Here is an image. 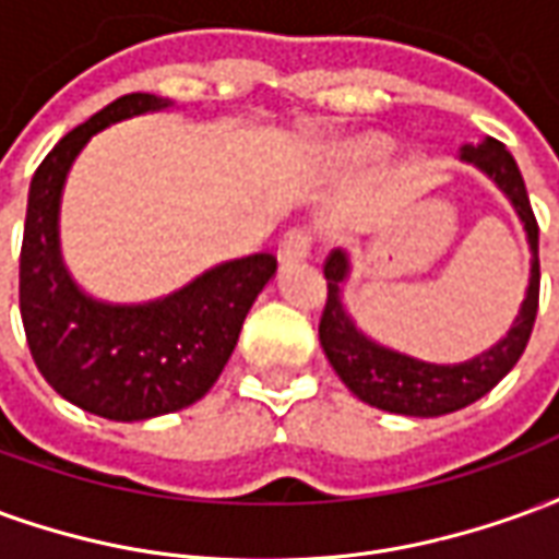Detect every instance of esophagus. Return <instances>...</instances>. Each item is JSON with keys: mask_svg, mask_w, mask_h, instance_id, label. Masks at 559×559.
<instances>
[{"mask_svg": "<svg viewBox=\"0 0 559 559\" xmlns=\"http://www.w3.org/2000/svg\"><path fill=\"white\" fill-rule=\"evenodd\" d=\"M311 245H314V230L311 227H293L281 239L278 257L281 260H299V257L311 254Z\"/></svg>", "mask_w": 559, "mask_h": 559, "instance_id": "obj_1", "label": "esophagus"}]
</instances>
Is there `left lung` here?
<instances>
[{
    "label": "left lung",
    "mask_w": 559,
    "mask_h": 559,
    "mask_svg": "<svg viewBox=\"0 0 559 559\" xmlns=\"http://www.w3.org/2000/svg\"><path fill=\"white\" fill-rule=\"evenodd\" d=\"M461 158L473 160L476 167L488 173L493 182L503 188L524 221L530 251H533L527 299L521 305V314H518L512 332L500 344H493L488 353L461 365L419 362V359L380 347L353 326L350 317L341 308L338 287L347 275V257L341 251H332L323 263L326 305L320 314V344H323L335 374L347 383L353 395L380 411L404 413V416H443V413L461 411L473 401H479L481 395H488L515 368L521 353L527 350L530 332H533L536 311H539V224L530 206L527 188H524L512 152L500 140L488 138L479 146H464Z\"/></svg>",
    "instance_id": "left-lung-1"
}]
</instances>
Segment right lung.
Returning a JSON list of instances; mask_svg holds the SVG:
<instances>
[{
	"instance_id": "1",
	"label": "right lung",
	"mask_w": 559,
	"mask_h": 559,
	"mask_svg": "<svg viewBox=\"0 0 559 559\" xmlns=\"http://www.w3.org/2000/svg\"><path fill=\"white\" fill-rule=\"evenodd\" d=\"M164 107L170 102L131 92L68 131L32 176L20 248V317L38 371L62 399L116 421L152 419L203 399L278 266L269 251L242 257L160 302L131 308L92 302L68 278L56 218L71 160L95 131Z\"/></svg>"
}]
</instances>
